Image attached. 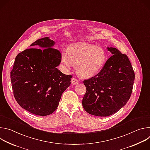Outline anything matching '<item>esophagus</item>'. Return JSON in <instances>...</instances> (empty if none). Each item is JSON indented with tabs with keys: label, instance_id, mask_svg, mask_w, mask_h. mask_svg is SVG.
Listing matches in <instances>:
<instances>
[{
	"label": "esophagus",
	"instance_id": "1",
	"mask_svg": "<svg viewBox=\"0 0 150 150\" xmlns=\"http://www.w3.org/2000/svg\"><path fill=\"white\" fill-rule=\"evenodd\" d=\"M78 82H79L78 80L76 79V78H72V79H71V83H72V85H76V84H77Z\"/></svg>",
	"mask_w": 150,
	"mask_h": 150
}]
</instances>
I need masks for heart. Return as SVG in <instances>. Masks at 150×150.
I'll use <instances>...</instances> for the list:
<instances>
[{
  "mask_svg": "<svg viewBox=\"0 0 150 150\" xmlns=\"http://www.w3.org/2000/svg\"><path fill=\"white\" fill-rule=\"evenodd\" d=\"M107 56L104 50L93 45L76 43L68 47L61 53L60 60L63 68L70 71L76 65L78 76L84 78H91L103 68Z\"/></svg>",
  "mask_w": 150,
  "mask_h": 150,
  "instance_id": "1",
  "label": "heart"
}]
</instances>
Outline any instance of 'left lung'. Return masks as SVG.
<instances>
[{"mask_svg":"<svg viewBox=\"0 0 150 150\" xmlns=\"http://www.w3.org/2000/svg\"><path fill=\"white\" fill-rule=\"evenodd\" d=\"M107 49L112 56L98 74L83 81L87 91L83 108L89 114L100 117L110 116L123 108L131 97L135 80L127 56L116 48Z\"/></svg>","mask_w":150,"mask_h":150,"instance_id":"left-lung-1","label":"left lung"}]
</instances>
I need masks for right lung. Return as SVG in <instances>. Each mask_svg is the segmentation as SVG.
Here are the masks:
<instances>
[{
	"mask_svg": "<svg viewBox=\"0 0 150 150\" xmlns=\"http://www.w3.org/2000/svg\"><path fill=\"white\" fill-rule=\"evenodd\" d=\"M54 45L48 37L37 40L30 46L37 48L26 49L16 56L11 72L16 101L24 109L38 116L53 113L71 83L72 76L57 68L61 54L53 48Z\"/></svg>",
	"mask_w": 150,
	"mask_h": 150,
	"instance_id": "add662e5",
	"label": "right lung"
}]
</instances>
